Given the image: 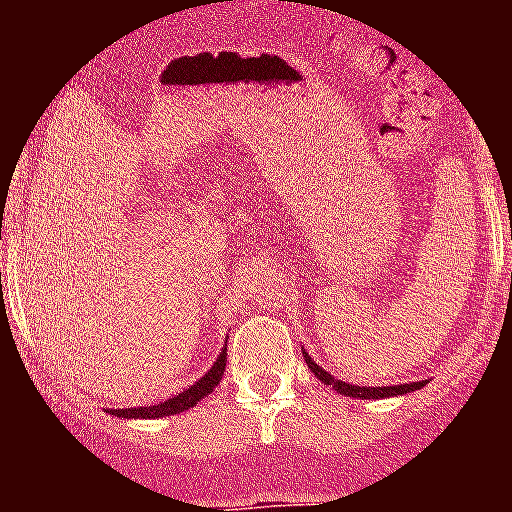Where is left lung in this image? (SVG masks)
Segmentation results:
<instances>
[{
	"mask_svg": "<svg viewBox=\"0 0 512 512\" xmlns=\"http://www.w3.org/2000/svg\"><path fill=\"white\" fill-rule=\"evenodd\" d=\"M302 354H305V351H302ZM305 361H307V366H310V372L315 374L320 382L333 384V390L341 392V395H346V397H356V400H382V397L408 395V392L420 390V387L425 384V382H410V384H395V387H359V384H348V382H341V379H336V377H330L323 366L315 364V361H312L307 354H305Z\"/></svg>",
	"mask_w": 512,
	"mask_h": 512,
	"instance_id": "8db88e82",
	"label": "left lung"
}]
</instances>
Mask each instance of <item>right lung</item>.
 I'll list each match as a JSON object with an SVG mask.
<instances>
[{
	"instance_id": "obj_1",
	"label": "right lung",
	"mask_w": 512,
	"mask_h": 512,
	"mask_svg": "<svg viewBox=\"0 0 512 512\" xmlns=\"http://www.w3.org/2000/svg\"><path fill=\"white\" fill-rule=\"evenodd\" d=\"M225 361H228V348L220 351V356H217L215 364L207 369L205 377L197 379L189 390L179 392V395L169 397V400L164 402H158V405H148V408H125V410H110V413L117 415V418H148V420L184 413V410L194 408L200 400H205V397L215 390L217 384H220V379H223V372H225Z\"/></svg>"
}]
</instances>
